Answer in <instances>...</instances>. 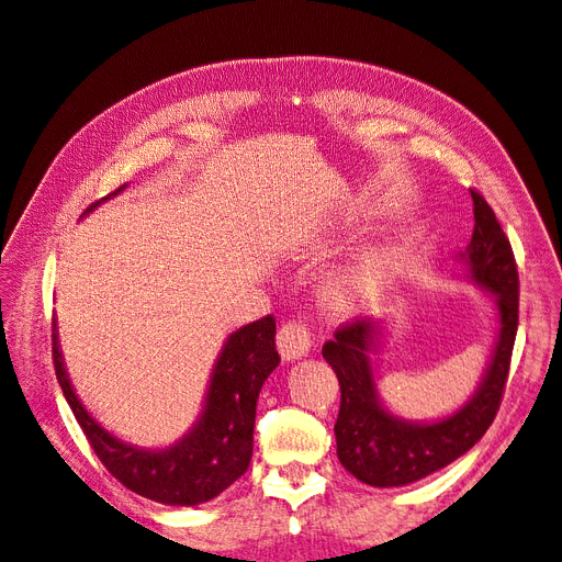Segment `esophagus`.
Wrapping results in <instances>:
<instances>
[{"mask_svg":"<svg viewBox=\"0 0 562 562\" xmlns=\"http://www.w3.org/2000/svg\"><path fill=\"white\" fill-rule=\"evenodd\" d=\"M277 347L285 361L302 359V356H307V351L312 349L310 328L304 326L302 321H295V318L285 321L277 335Z\"/></svg>","mask_w":562,"mask_h":562,"instance_id":"obj_1","label":"esophagus"}]
</instances>
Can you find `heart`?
<instances>
[{"label":"heart","mask_w":562,"mask_h":562,"mask_svg":"<svg viewBox=\"0 0 562 562\" xmlns=\"http://www.w3.org/2000/svg\"><path fill=\"white\" fill-rule=\"evenodd\" d=\"M391 267H394V258L389 250H370L356 258L345 271H339L328 291L337 302H363L384 283Z\"/></svg>","instance_id":"obj_1"}]
</instances>
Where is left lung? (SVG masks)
Listing matches in <instances>:
<instances>
[{
    "label": "left lung",
    "mask_w": 562,
    "mask_h": 562,
    "mask_svg": "<svg viewBox=\"0 0 562 562\" xmlns=\"http://www.w3.org/2000/svg\"><path fill=\"white\" fill-rule=\"evenodd\" d=\"M471 199L475 225L459 262L467 267V281L495 297L499 328L479 389L457 413L436 422H411L382 405L372 368V353L382 349V318H356L323 345V359L342 391L335 422L337 457L372 487H401L452 464L479 443L499 411L518 330V269L495 211L479 192L471 190Z\"/></svg>",
    "instance_id": "8db88e82"
}]
</instances>
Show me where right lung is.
<instances>
[{"instance_id":"1","label":"right lung","mask_w":562,"mask_h":562,"mask_svg":"<svg viewBox=\"0 0 562 562\" xmlns=\"http://www.w3.org/2000/svg\"><path fill=\"white\" fill-rule=\"evenodd\" d=\"M126 184L110 196H116ZM105 196V199H110ZM100 199L87 209L91 213ZM83 213V215H87ZM277 321L265 316L227 337L211 372L203 411L173 446L145 450L112 436L89 415L67 378L54 323V366L63 394L93 452L114 479L135 495L171 506H196L217 497L246 473L252 457L255 405L269 372L281 361Z\"/></svg>"}]
</instances>
